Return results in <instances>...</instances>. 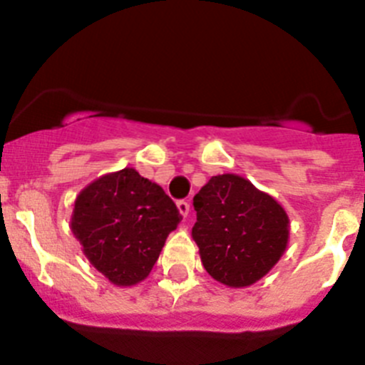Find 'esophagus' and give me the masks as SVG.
Wrapping results in <instances>:
<instances>
[{
    "mask_svg": "<svg viewBox=\"0 0 365 365\" xmlns=\"http://www.w3.org/2000/svg\"><path fill=\"white\" fill-rule=\"evenodd\" d=\"M177 208H179V212H180V215H182V217H186V215L190 214V202L185 201V199L177 201Z\"/></svg>",
    "mask_w": 365,
    "mask_h": 365,
    "instance_id": "34e87169",
    "label": "esophagus"
}]
</instances>
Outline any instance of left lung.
I'll return each mask as SVG.
<instances>
[{
	"mask_svg": "<svg viewBox=\"0 0 365 365\" xmlns=\"http://www.w3.org/2000/svg\"><path fill=\"white\" fill-rule=\"evenodd\" d=\"M192 228L206 272L227 287H248L283 256L289 215L269 193L234 173L212 177L193 197Z\"/></svg>",
	"mask_w": 365,
	"mask_h": 365,
	"instance_id": "obj_1",
	"label": "left lung"
}]
</instances>
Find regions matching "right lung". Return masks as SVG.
Instances as JSON below:
<instances>
[{"instance_id": "1", "label": "right lung", "mask_w": 365, "mask_h": 365, "mask_svg": "<svg viewBox=\"0 0 365 365\" xmlns=\"http://www.w3.org/2000/svg\"><path fill=\"white\" fill-rule=\"evenodd\" d=\"M180 219L159 185L124 168L78 193L71 230L98 272L115 285L131 287L148 278Z\"/></svg>"}]
</instances>
